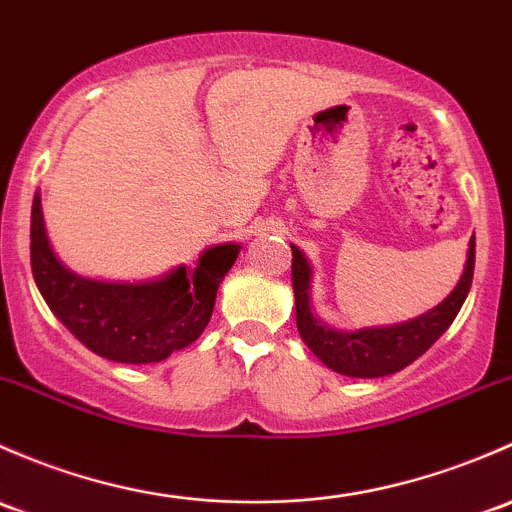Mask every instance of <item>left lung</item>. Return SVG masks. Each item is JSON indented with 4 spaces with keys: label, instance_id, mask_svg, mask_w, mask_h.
<instances>
[{
    "label": "left lung",
    "instance_id": "left-lung-1",
    "mask_svg": "<svg viewBox=\"0 0 512 512\" xmlns=\"http://www.w3.org/2000/svg\"><path fill=\"white\" fill-rule=\"evenodd\" d=\"M473 260H476V238L469 240L464 272H461L454 292L434 309L424 311L410 321H402V324L338 331L316 314L314 299H311L314 267L306 260L304 252L292 245V287L294 301H297V328L301 341L333 373L348 375V378H383V375L397 373L414 363L419 355L427 353L456 319L469 297Z\"/></svg>",
    "mask_w": 512,
    "mask_h": 512
}]
</instances>
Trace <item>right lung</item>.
Masks as SVG:
<instances>
[{"label":"right lung","mask_w":512,"mask_h":512,"mask_svg":"<svg viewBox=\"0 0 512 512\" xmlns=\"http://www.w3.org/2000/svg\"><path fill=\"white\" fill-rule=\"evenodd\" d=\"M238 255V242H223L203 250L193 270L179 265L147 282H100L58 260L39 191L31 206V272L43 301L85 348L115 363H159L191 346Z\"/></svg>","instance_id":"add662e5"}]
</instances>
